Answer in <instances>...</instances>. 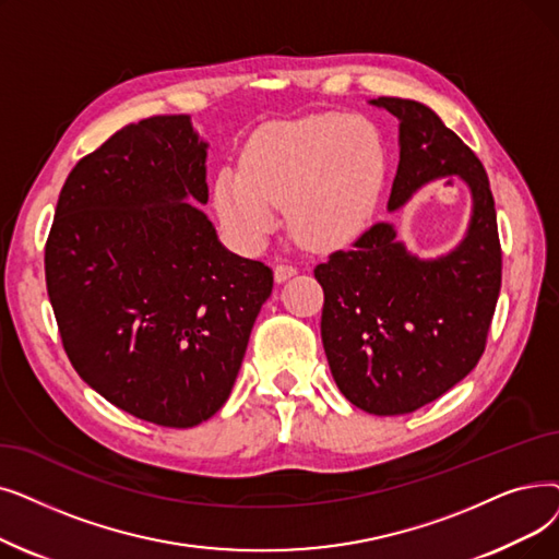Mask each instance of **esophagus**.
Here are the masks:
<instances>
[{"label":"esophagus","instance_id":"esophagus-1","mask_svg":"<svg viewBox=\"0 0 559 559\" xmlns=\"http://www.w3.org/2000/svg\"><path fill=\"white\" fill-rule=\"evenodd\" d=\"M295 274H297V266H295L293 262H278V264L274 266V276H276L278 283L285 281V278H289V276H295Z\"/></svg>","mask_w":559,"mask_h":559}]
</instances>
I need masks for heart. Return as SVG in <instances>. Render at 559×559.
Masks as SVG:
<instances>
[{"label":"heart","mask_w":559,"mask_h":559,"mask_svg":"<svg viewBox=\"0 0 559 559\" xmlns=\"http://www.w3.org/2000/svg\"><path fill=\"white\" fill-rule=\"evenodd\" d=\"M385 155L368 118L312 114L260 128L247 143L239 171L216 178V207L245 245L255 247L278 222L306 247L333 249L352 239L377 203Z\"/></svg>","instance_id":"obj_1"}]
</instances>
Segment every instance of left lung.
<instances>
[{
    "instance_id": "obj_1",
    "label": "left lung",
    "mask_w": 559,
    "mask_h": 559,
    "mask_svg": "<svg viewBox=\"0 0 559 559\" xmlns=\"http://www.w3.org/2000/svg\"><path fill=\"white\" fill-rule=\"evenodd\" d=\"M372 105L400 118L388 210L445 176L473 191L468 235L443 258L411 255L395 226L379 222L349 251L314 266L324 289L322 343L340 393L368 414L402 416L439 400L477 366L500 295L502 249L489 178L468 145L416 100Z\"/></svg>"
}]
</instances>
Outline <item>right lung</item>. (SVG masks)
Segmentation results:
<instances>
[{
    "instance_id": "add662e5",
    "label": "right lung",
    "mask_w": 559,
    "mask_h": 559,
    "mask_svg": "<svg viewBox=\"0 0 559 559\" xmlns=\"http://www.w3.org/2000/svg\"><path fill=\"white\" fill-rule=\"evenodd\" d=\"M207 143L151 116L72 168L45 241V283L72 368L114 406L187 429L219 411L274 272L222 247Z\"/></svg>"
}]
</instances>
